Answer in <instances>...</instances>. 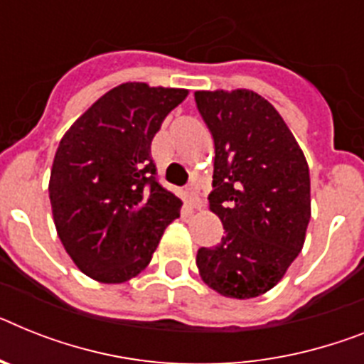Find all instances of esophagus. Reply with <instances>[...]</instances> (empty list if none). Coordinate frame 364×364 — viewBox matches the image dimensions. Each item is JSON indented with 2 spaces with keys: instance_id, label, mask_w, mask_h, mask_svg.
<instances>
[{
  "instance_id": "esophagus-1",
  "label": "esophagus",
  "mask_w": 364,
  "mask_h": 364,
  "mask_svg": "<svg viewBox=\"0 0 364 364\" xmlns=\"http://www.w3.org/2000/svg\"><path fill=\"white\" fill-rule=\"evenodd\" d=\"M185 200H187L188 205L194 207V209H200L201 207L200 192H198V188L194 187V185H191V187L185 188Z\"/></svg>"
}]
</instances>
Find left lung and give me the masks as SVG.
I'll return each mask as SVG.
<instances>
[{
  "label": "left lung",
  "mask_w": 364,
  "mask_h": 364,
  "mask_svg": "<svg viewBox=\"0 0 364 364\" xmlns=\"http://www.w3.org/2000/svg\"><path fill=\"white\" fill-rule=\"evenodd\" d=\"M198 111L215 140L209 209L224 237L200 248L201 279L218 294L248 300L285 276L311 220L309 166L272 103L253 90H198Z\"/></svg>",
  "instance_id": "1"
}]
</instances>
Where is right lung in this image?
<instances>
[{
	"label": "right lung",
	"mask_w": 364,
	"mask_h": 364,
	"mask_svg": "<svg viewBox=\"0 0 364 364\" xmlns=\"http://www.w3.org/2000/svg\"><path fill=\"white\" fill-rule=\"evenodd\" d=\"M185 88L124 83L73 122L53 159L50 201L60 242L88 277L124 283L151 261L181 200L159 185L149 154Z\"/></svg>",
	"instance_id": "1"
}]
</instances>
